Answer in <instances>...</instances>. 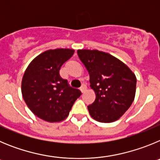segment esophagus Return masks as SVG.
<instances>
[{"instance_id": "34e87169", "label": "esophagus", "mask_w": 160, "mask_h": 160, "mask_svg": "<svg viewBox=\"0 0 160 160\" xmlns=\"http://www.w3.org/2000/svg\"><path fill=\"white\" fill-rule=\"evenodd\" d=\"M86 90H87V86H86L85 84L82 85V87H80V90H81V92L83 93Z\"/></svg>"}]
</instances>
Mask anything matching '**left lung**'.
I'll return each mask as SVG.
<instances>
[{
  "label": "left lung",
  "instance_id": "obj_1",
  "mask_svg": "<svg viewBox=\"0 0 160 160\" xmlns=\"http://www.w3.org/2000/svg\"><path fill=\"white\" fill-rule=\"evenodd\" d=\"M79 59L90 74L96 98L88 111L100 122H112L125 114L135 99L136 77L125 63L97 49H78Z\"/></svg>",
  "mask_w": 160,
  "mask_h": 160
}]
</instances>
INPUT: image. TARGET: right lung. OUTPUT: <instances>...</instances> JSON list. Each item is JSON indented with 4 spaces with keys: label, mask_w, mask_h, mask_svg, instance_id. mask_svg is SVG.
Here are the masks:
<instances>
[{
    "label": "right lung",
    "mask_w": 160,
    "mask_h": 160,
    "mask_svg": "<svg viewBox=\"0 0 160 160\" xmlns=\"http://www.w3.org/2000/svg\"><path fill=\"white\" fill-rule=\"evenodd\" d=\"M74 49H49L37 56L25 70L22 93L26 105L38 118L49 122L63 121L81 92L60 77L59 70Z\"/></svg>",
    "instance_id": "1"
}]
</instances>
